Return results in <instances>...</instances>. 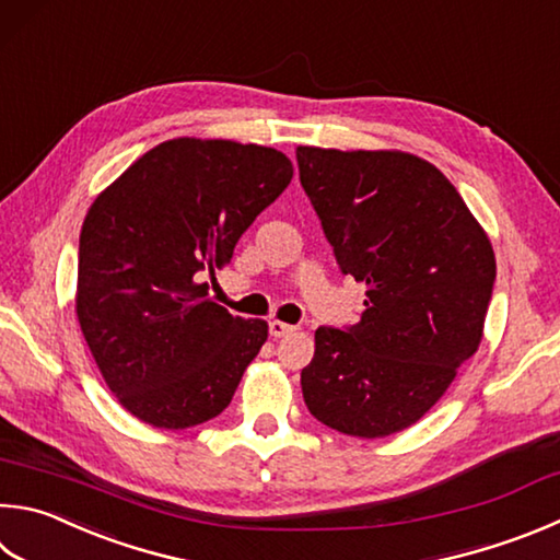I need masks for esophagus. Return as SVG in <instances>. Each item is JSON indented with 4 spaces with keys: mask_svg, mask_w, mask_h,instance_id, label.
<instances>
[{
    "mask_svg": "<svg viewBox=\"0 0 560 560\" xmlns=\"http://www.w3.org/2000/svg\"><path fill=\"white\" fill-rule=\"evenodd\" d=\"M293 330H296V328H293V325H289V323H281V320H271L269 323V335H271V338H283V335H289Z\"/></svg>",
    "mask_w": 560,
    "mask_h": 560,
    "instance_id": "34e87169",
    "label": "esophagus"
}]
</instances>
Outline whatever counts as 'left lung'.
I'll return each instance as SVG.
<instances>
[{
  "mask_svg": "<svg viewBox=\"0 0 560 560\" xmlns=\"http://www.w3.org/2000/svg\"><path fill=\"white\" fill-rule=\"evenodd\" d=\"M296 159L340 271L368 287L360 323L315 330L303 399L335 431L384 439L419 421L480 348L494 252L429 161L318 147Z\"/></svg>",
  "mask_w": 560,
  "mask_h": 560,
  "instance_id": "obj_1",
  "label": "left lung"
}]
</instances>
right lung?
Listing matches in <instances>:
<instances>
[{"mask_svg": "<svg viewBox=\"0 0 560 560\" xmlns=\"http://www.w3.org/2000/svg\"><path fill=\"white\" fill-rule=\"evenodd\" d=\"M291 176L277 149L180 137L147 151L90 206L80 330L109 392L139 421L178 431L228 409L269 325L212 303L198 277L225 267Z\"/></svg>", "mask_w": 560, "mask_h": 560, "instance_id": "add662e5", "label": "right lung"}]
</instances>
